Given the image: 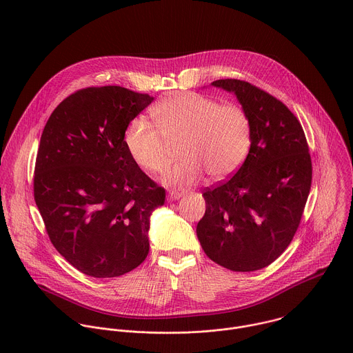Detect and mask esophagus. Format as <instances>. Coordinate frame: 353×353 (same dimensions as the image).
I'll list each match as a JSON object with an SVG mask.
<instances>
[{"label":"esophagus","mask_w":353,"mask_h":353,"mask_svg":"<svg viewBox=\"0 0 353 353\" xmlns=\"http://www.w3.org/2000/svg\"><path fill=\"white\" fill-rule=\"evenodd\" d=\"M185 194H187L185 190L173 188V190H170V191L168 192V198H169V199H179L180 196H183V195H185Z\"/></svg>","instance_id":"1"}]
</instances>
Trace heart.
<instances>
[{"label":"heart","mask_w":353,"mask_h":353,"mask_svg":"<svg viewBox=\"0 0 353 353\" xmlns=\"http://www.w3.org/2000/svg\"><path fill=\"white\" fill-rule=\"evenodd\" d=\"M157 128L142 117L125 128L124 143L134 163L148 173H162L180 143L183 159L169 169L168 184H192L205 172L211 180L234 174L244 163L253 141V125L239 105L191 92L162 99L152 109Z\"/></svg>","instance_id":"heart-1"}]
</instances>
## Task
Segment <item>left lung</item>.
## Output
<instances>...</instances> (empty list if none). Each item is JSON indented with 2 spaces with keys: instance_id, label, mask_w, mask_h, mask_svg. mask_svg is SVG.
<instances>
[{
  "instance_id": "8db88e82",
  "label": "left lung",
  "mask_w": 353,
  "mask_h": 353,
  "mask_svg": "<svg viewBox=\"0 0 353 353\" xmlns=\"http://www.w3.org/2000/svg\"><path fill=\"white\" fill-rule=\"evenodd\" d=\"M233 92L251 119L250 152L233 177L208 187L196 236L205 254L236 272L268 267L290 244L312 187V158L301 124L272 94L240 79Z\"/></svg>"
}]
</instances>
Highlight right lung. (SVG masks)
Here are the masks:
<instances>
[{"instance_id": "1", "label": "right lung", "mask_w": 353, "mask_h": 353, "mask_svg": "<svg viewBox=\"0 0 353 353\" xmlns=\"http://www.w3.org/2000/svg\"><path fill=\"white\" fill-rule=\"evenodd\" d=\"M152 100L121 86L85 88L64 99L43 130L36 205L50 241L89 276L124 275L149 253V218L166 192L134 163L124 132Z\"/></svg>"}]
</instances>
